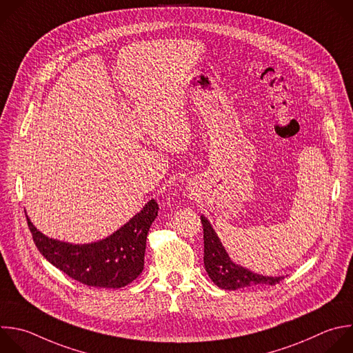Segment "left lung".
Wrapping results in <instances>:
<instances>
[{"mask_svg":"<svg viewBox=\"0 0 353 353\" xmlns=\"http://www.w3.org/2000/svg\"><path fill=\"white\" fill-rule=\"evenodd\" d=\"M201 221L203 225V263L206 273L212 279V281L223 288V290H239L254 287L259 284L274 285L280 283L284 277H266L262 274L252 273L243 266L232 263L230 256L227 255L224 247L221 245L219 237L216 236L214 230L210 223L201 216Z\"/></svg>","mask_w":353,"mask_h":353,"instance_id":"1","label":"left lung"}]
</instances>
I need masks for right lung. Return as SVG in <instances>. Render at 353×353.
<instances>
[{"instance_id":"1","label":"right lung","mask_w":353,"mask_h":353,"mask_svg":"<svg viewBox=\"0 0 353 353\" xmlns=\"http://www.w3.org/2000/svg\"><path fill=\"white\" fill-rule=\"evenodd\" d=\"M158 210V203L151 199L110 237L87 245H72L48 239L28 216L26 219L37 250L61 272L85 285L121 288L136 280L144 269L147 236Z\"/></svg>"}]
</instances>
